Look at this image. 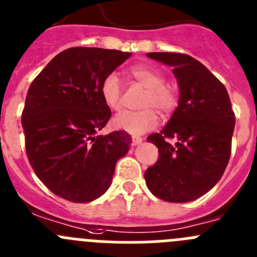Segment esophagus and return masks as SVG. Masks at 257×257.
Listing matches in <instances>:
<instances>
[{
  "mask_svg": "<svg viewBox=\"0 0 257 257\" xmlns=\"http://www.w3.org/2000/svg\"><path fill=\"white\" fill-rule=\"evenodd\" d=\"M141 143H143V139L139 138V136H133V145H134V147L141 144Z\"/></svg>",
  "mask_w": 257,
  "mask_h": 257,
  "instance_id": "1",
  "label": "esophagus"
}]
</instances>
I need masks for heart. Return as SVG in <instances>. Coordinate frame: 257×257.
Segmentation results:
<instances>
[{
	"label": "heart",
	"mask_w": 257,
	"mask_h": 257,
	"mask_svg": "<svg viewBox=\"0 0 257 257\" xmlns=\"http://www.w3.org/2000/svg\"><path fill=\"white\" fill-rule=\"evenodd\" d=\"M130 76L147 88L141 107L145 109L138 112H122L113 118V124L118 130L133 135H140L157 126L158 116L155 108L162 114H169L177 105V93L171 85L166 84L164 75L148 65H136L130 69ZM100 96L108 108L118 110L121 108V84L114 74H109L100 84Z\"/></svg>",
	"instance_id": "heart-1"
}]
</instances>
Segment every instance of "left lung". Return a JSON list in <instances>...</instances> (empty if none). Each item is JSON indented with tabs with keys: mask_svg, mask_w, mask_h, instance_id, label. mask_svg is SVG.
<instances>
[{
	"mask_svg": "<svg viewBox=\"0 0 257 257\" xmlns=\"http://www.w3.org/2000/svg\"><path fill=\"white\" fill-rule=\"evenodd\" d=\"M152 60L171 66L180 99L159 134L147 140L157 145L159 158L145 172L154 196L169 202L199 199L220 180L230 157L236 117L229 95L219 80L194 57L152 52ZM175 138L176 145L168 140Z\"/></svg>",
	"mask_w": 257,
	"mask_h": 257,
	"instance_id": "8db88e82",
	"label": "left lung"
}]
</instances>
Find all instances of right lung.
<instances>
[{"label": "right lung", "instance_id": "1", "mask_svg": "<svg viewBox=\"0 0 257 257\" xmlns=\"http://www.w3.org/2000/svg\"><path fill=\"white\" fill-rule=\"evenodd\" d=\"M130 56L93 47L65 49L30 84L21 116L28 159L62 199L89 202L102 196L117 161L130 150L126 131L96 136L110 118L100 84Z\"/></svg>", "mask_w": 257, "mask_h": 257}]
</instances>
